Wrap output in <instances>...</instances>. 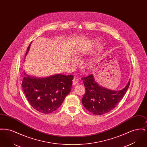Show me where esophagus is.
<instances>
[{"label":"esophagus","instance_id":"obj_1","mask_svg":"<svg viewBox=\"0 0 147 147\" xmlns=\"http://www.w3.org/2000/svg\"><path fill=\"white\" fill-rule=\"evenodd\" d=\"M78 83H79V79L77 78H74L73 80V84L74 85H75L78 84Z\"/></svg>","mask_w":147,"mask_h":147}]
</instances>
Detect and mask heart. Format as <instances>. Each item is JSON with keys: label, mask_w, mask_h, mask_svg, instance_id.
I'll return each mask as SVG.
<instances>
[{"label": "heart", "mask_w": 147, "mask_h": 147, "mask_svg": "<svg viewBox=\"0 0 147 147\" xmlns=\"http://www.w3.org/2000/svg\"><path fill=\"white\" fill-rule=\"evenodd\" d=\"M83 53L82 51H78L74 53V57L76 58L77 59H80L81 57L83 56Z\"/></svg>", "instance_id": "1"}]
</instances>
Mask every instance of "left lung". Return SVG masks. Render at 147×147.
Masks as SVG:
<instances>
[{
	"instance_id": "8db88e82",
	"label": "left lung",
	"mask_w": 147,
	"mask_h": 147,
	"mask_svg": "<svg viewBox=\"0 0 147 147\" xmlns=\"http://www.w3.org/2000/svg\"><path fill=\"white\" fill-rule=\"evenodd\" d=\"M85 87L82 98L85 108L94 115H101L112 110L123 98L129 88L130 80L121 90L113 91L100 86L92 74L82 78Z\"/></svg>"
}]
</instances>
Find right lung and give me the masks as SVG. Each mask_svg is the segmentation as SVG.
Returning a JSON list of instances; mask_svg holds the SVG:
<instances>
[{
    "mask_svg": "<svg viewBox=\"0 0 147 147\" xmlns=\"http://www.w3.org/2000/svg\"><path fill=\"white\" fill-rule=\"evenodd\" d=\"M24 75L21 85L28 102L36 110L45 114L56 111L62 105L70 92L74 77L56 74L46 78H36L25 73Z\"/></svg>",
    "mask_w": 147,
    "mask_h": 147,
    "instance_id": "right-lung-1",
    "label": "right lung"
}]
</instances>
